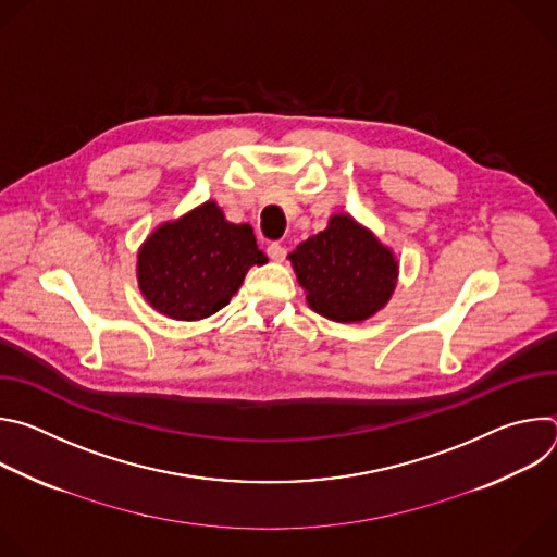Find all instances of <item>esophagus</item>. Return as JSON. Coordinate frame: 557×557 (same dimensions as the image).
I'll return each instance as SVG.
<instances>
[{"label": "esophagus", "instance_id": "obj_1", "mask_svg": "<svg viewBox=\"0 0 557 557\" xmlns=\"http://www.w3.org/2000/svg\"><path fill=\"white\" fill-rule=\"evenodd\" d=\"M267 253H269V258H271L273 262H282V260L286 258V249H284L280 243H271L269 249H267Z\"/></svg>", "mask_w": 557, "mask_h": 557}]
</instances>
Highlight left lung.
Returning a JSON list of instances; mask_svg holds the SVG:
<instances>
[{
    "mask_svg": "<svg viewBox=\"0 0 557 557\" xmlns=\"http://www.w3.org/2000/svg\"><path fill=\"white\" fill-rule=\"evenodd\" d=\"M308 306L333 322H363L381 310L399 275L392 251L346 213L288 256Z\"/></svg>",
    "mask_w": 557,
    "mask_h": 557,
    "instance_id": "1",
    "label": "left lung"
}]
</instances>
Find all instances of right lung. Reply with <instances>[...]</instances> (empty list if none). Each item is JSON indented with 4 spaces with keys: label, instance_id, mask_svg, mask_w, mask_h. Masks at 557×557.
<instances>
[{
    "label": "right lung",
    "instance_id": "1",
    "mask_svg": "<svg viewBox=\"0 0 557 557\" xmlns=\"http://www.w3.org/2000/svg\"><path fill=\"white\" fill-rule=\"evenodd\" d=\"M253 264H267L253 228L224 220L209 200L147 237L136 275L151 308L178 322H196L224 308Z\"/></svg>",
    "mask_w": 557,
    "mask_h": 557
}]
</instances>
